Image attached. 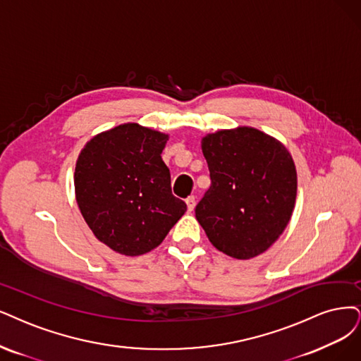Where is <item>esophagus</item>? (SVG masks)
I'll use <instances>...</instances> for the list:
<instances>
[{
  "instance_id": "34e87169",
  "label": "esophagus",
  "mask_w": 361,
  "mask_h": 361,
  "mask_svg": "<svg viewBox=\"0 0 361 361\" xmlns=\"http://www.w3.org/2000/svg\"><path fill=\"white\" fill-rule=\"evenodd\" d=\"M185 204H188V209L189 211H193L195 205H196V197L195 196H189L188 199H185Z\"/></svg>"
}]
</instances>
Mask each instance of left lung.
<instances>
[{
    "mask_svg": "<svg viewBox=\"0 0 361 361\" xmlns=\"http://www.w3.org/2000/svg\"><path fill=\"white\" fill-rule=\"evenodd\" d=\"M201 147L211 185L196 205V220L229 257L262 255L281 236L295 209V160L281 141L251 126L207 133Z\"/></svg>",
    "mask_w": 361,
    "mask_h": 361,
    "instance_id": "obj_1",
    "label": "left lung"
}]
</instances>
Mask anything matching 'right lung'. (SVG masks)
<instances>
[{"instance_id":"1","label":"right lung","mask_w":361,"mask_h":361,"mask_svg":"<svg viewBox=\"0 0 361 361\" xmlns=\"http://www.w3.org/2000/svg\"><path fill=\"white\" fill-rule=\"evenodd\" d=\"M168 140L164 132L123 123L98 133L78 154V209L98 241L118 255L154 250L188 209L172 195L160 156Z\"/></svg>"}]
</instances>
